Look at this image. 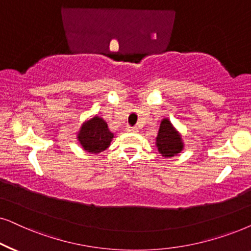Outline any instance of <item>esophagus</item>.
Segmentation results:
<instances>
[{
    "instance_id": "34e87169",
    "label": "esophagus",
    "mask_w": 251,
    "mask_h": 251,
    "mask_svg": "<svg viewBox=\"0 0 251 251\" xmlns=\"http://www.w3.org/2000/svg\"><path fill=\"white\" fill-rule=\"evenodd\" d=\"M126 131L129 132H137L138 129L136 126H126Z\"/></svg>"
}]
</instances>
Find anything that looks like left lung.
Here are the masks:
<instances>
[{
    "instance_id": "obj_1",
    "label": "left lung",
    "mask_w": 251,
    "mask_h": 251,
    "mask_svg": "<svg viewBox=\"0 0 251 251\" xmlns=\"http://www.w3.org/2000/svg\"><path fill=\"white\" fill-rule=\"evenodd\" d=\"M159 153L165 158H172L177 155L184 148L181 133L175 129L168 119H162L159 126V131L155 138Z\"/></svg>"
}]
</instances>
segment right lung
Here are the masks:
<instances>
[{
  "label": "right lung",
  "instance_id": "right-lung-1",
  "mask_svg": "<svg viewBox=\"0 0 251 251\" xmlns=\"http://www.w3.org/2000/svg\"><path fill=\"white\" fill-rule=\"evenodd\" d=\"M113 138L114 133L110 132L107 122L98 115L86 120L77 132V139L83 150L94 154L105 151Z\"/></svg>",
  "mask_w": 251,
  "mask_h": 251
}]
</instances>
